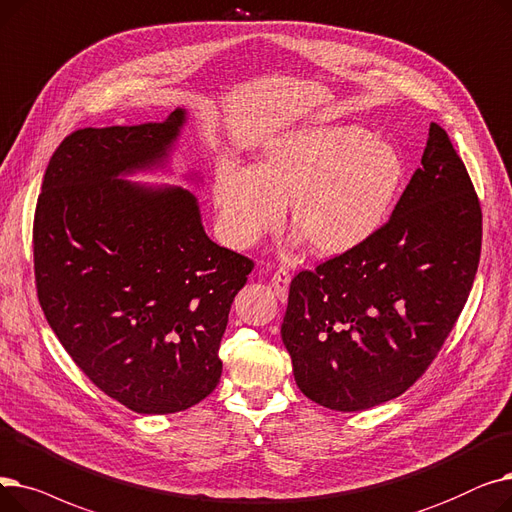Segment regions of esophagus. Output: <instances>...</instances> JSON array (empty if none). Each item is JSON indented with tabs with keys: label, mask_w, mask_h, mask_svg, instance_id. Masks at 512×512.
<instances>
[{
	"label": "esophagus",
	"mask_w": 512,
	"mask_h": 512,
	"mask_svg": "<svg viewBox=\"0 0 512 512\" xmlns=\"http://www.w3.org/2000/svg\"><path fill=\"white\" fill-rule=\"evenodd\" d=\"M271 283H273V287H275L277 298H279L281 302H285V300H287V294H289V283H291L289 273H287L285 269H277V271L273 273V277H271Z\"/></svg>",
	"instance_id": "esophagus-1"
}]
</instances>
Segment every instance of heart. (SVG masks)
<instances>
[{"label":"heart","instance_id":"obj_1","mask_svg":"<svg viewBox=\"0 0 512 512\" xmlns=\"http://www.w3.org/2000/svg\"><path fill=\"white\" fill-rule=\"evenodd\" d=\"M406 177L394 143L360 125H312L262 148L254 168L221 160L212 200L225 239L250 248L291 225L314 254L342 256L371 241L394 210Z\"/></svg>","mask_w":512,"mask_h":512}]
</instances>
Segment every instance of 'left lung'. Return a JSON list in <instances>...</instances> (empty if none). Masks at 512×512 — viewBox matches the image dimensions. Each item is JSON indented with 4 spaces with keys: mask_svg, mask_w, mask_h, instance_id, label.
Returning a JSON list of instances; mask_svg holds the SVG:
<instances>
[{
    "mask_svg": "<svg viewBox=\"0 0 512 512\" xmlns=\"http://www.w3.org/2000/svg\"><path fill=\"white\" fill-rule=\"evenodd\" d=\"M479 254L477 193L431 123L421 168L381 231L289 285L281 339L302 394L342 412L404 394L452 331Z\"/></svg>",
    "mask_w": 512,
    "mask_h": 512,
    "instance_id": "1",
    "label": "left lung"
}]
</instances>
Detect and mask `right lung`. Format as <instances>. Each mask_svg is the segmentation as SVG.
<instances>
[{"instance_id": "1", "label": "right lung", "mask_w": 512, "mask_h": 512, "mask_svg": "<svg viewBox=\"0 0 512 512\" xmlns=\"http://www.w3.org/2000/svg\"><path fill=\"white\" fill-rule=\"evenodd\" d=\"M187 110L164 123L81 129L47 164L35 210L45 319L77 367L139 415H170L218 385V346L254 262L214 243L198 198L135 183L168 170ZM185 181L200 183V173Z\"/></svg>"}]
</instances>
